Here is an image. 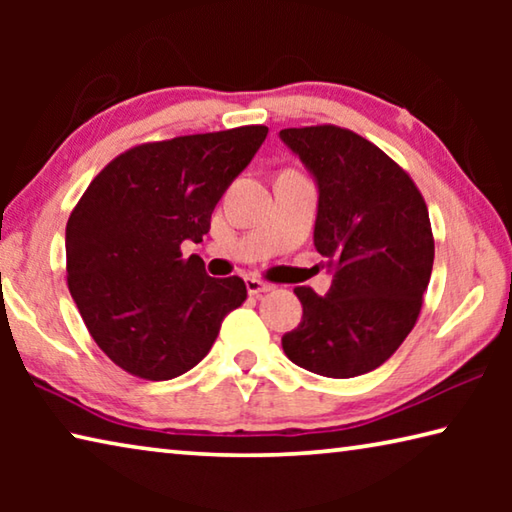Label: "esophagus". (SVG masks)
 <instances>
[{
	"mask_svg": "<svg viewBox=\"0 0 512 512\" xmlns=\"http://www.w3.org/2000/svg\"><path fill=\"white\" fill-rule=\"evenodd\" d=\"M246 289L250 296H259V293L273 291V284L259 280V277H246Z\"/></svg>",
	"mask_w": 512,
	"mask_h": 512,
	"instance_id": "obj_1",
	"label": "esophagus"
}]
</instances>
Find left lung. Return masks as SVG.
I'll return each instance as SVG.
<instances>
[{"instance_id":"left-lung-1","label":"left lung","mask_w":512,"mask_h":512,"mask_svg":"<svg viewBox=\"0 0 512 512\" xmlns=\"http://www.w3.org/2000/svg\"><path fill=\"white\" fill-rule=\"evenodd\" d=\"M280 137L314 173V244L336 268L327 296L293 289L302 320L282 336L284 354L323 377L363 375L418 323L433 268L427 203L400 164L350 128H284Z\"/></svg>"}]
</instances>
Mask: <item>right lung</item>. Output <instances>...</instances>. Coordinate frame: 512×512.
Masks as SVG:
<instances>
[{"mask_svg": "<svg viewBox=\"0 0 512 512\" xmlns=\"http://www.w3.org/2000/svg\"><path fill=\"white\" fill-rule=\"evenodd\" d=\"M266 133L239 126L137 144L97 173L69 214V293L94 343L128 375H183L244 305L241 277H210L180 246L201 244L216 203Z\"/></svg>", "mask_w": 512, "mask_h": 512, "instance_id": "obj_1", "label": "right lung"}]
</instances>
